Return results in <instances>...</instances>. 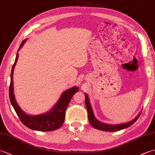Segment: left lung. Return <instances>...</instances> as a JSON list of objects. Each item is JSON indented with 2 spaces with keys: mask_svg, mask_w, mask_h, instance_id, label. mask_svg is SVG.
Wrapping results in <instances>:
<instances>
[{
  "mask_svg": "<svg viewBox=\"0 0 155 155\" xmlns=\"http://www.w3.org/2000/svg\"><path fill=\"white\" fill-rule=\"evenodd\" d=\"M84 95H85V104H86V107L88 111V120H89V123H91L92 126H93L94 128H97L98 130L113 132V131H117V130L124 129V128H126L128 127H130L133 124L135 123L136 120L139 118V117L140 115V113H139L134 119H133L132 121L129 122V123H123V124H117V125H110V124H107L103 123H101V122L97 120L94 116L93 109H92V107L91 106L89 99H88L87 94H85Z\"/></svg>",
  "mask_w": 155,
  "mask_h": 155,
  "instance_id": "obj_1",
  "label": "left lung"
}]
</instances>
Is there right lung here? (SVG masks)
I'll return each mask as SVG.
<instances>
[{
  "label": "right lung",
  "instance_id": "obj_1",
  "mask_svg": "<svg viewBox=\"0 0 155 155\" xmlns=\"http://www.w3.org/2000/svg\"><path fill=\"white\" fill-rule=\"evenodd\" d=\"M26 41L22 42L20 45L18 51L20 50ZM18 58L17 53L15 59V62L12 66L11 74V83L9 87V97L13 108L17 114L20 120L26 127L32 130L38 131H51L57 130L60 128L63 124L65 118V112L68 106L69 102L71 100L72 96L78 91L77 87H72L70 89L62 93L61 98H59L57 103L52 108V109L46 114H42L36 116L28 115L23 112L18 105L15 98L14 92H13V71L15 66L16 65Z\"/></svg>",
  "mask_w": 155,
  "mask_h": 155
}]
</instances>
